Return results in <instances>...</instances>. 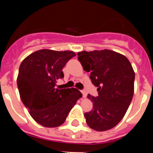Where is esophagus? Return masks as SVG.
<instances>
[{
	"label": "esophagus",
	"instance_id": "1",
	"mask_svg": "<svg viewBox=\"0 0 153 153\" xmlns=\"http://www.w3.org/2000/svg\"><path fill=\"white\" fill-rule=\"evenodd\" d=\"M81 93H82V94H83V98H85V97H86V92H85L84 90H81Z\"/></svg>",
	"mask_w": 153,
	"mask_h": 153
}]
</instances>
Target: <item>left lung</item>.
Here are the masks:
<instances>
[{
	"label": "left lung",
	"instance_id": "8db88e82",
	"mask_svg": "<svg viewBox=\"0 0 153 153\" xmlns=\"http://www.w3.org/2000/svg\"><path fill=\"white\" fill-rule=\"evenodd\" d=\"M78 60L97 87L99 96L88 94L93 109L85 113L86 123L96 131H106L122 120L134 93L135 73L124 55L110 50L77 53Z\"/></svg>",
	"mask_w": 153,
	"mask_h": 153
}]
</instances>
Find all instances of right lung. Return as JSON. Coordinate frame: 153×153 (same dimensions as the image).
Returning <instances> with one entry per match:
<instances>
[{"mask_svg": "<svg viewBox=\"0 0 153 153\" xmlns=\"http://www.w3.org/2000/svg\"><path fill=\"white\" fill-rule=\"evenodd\" d=\"M73 51L40 50L22 61L17 76V87L21 100L32 118L43 126L53 128L65 122L69 113L82 93L75 88H56L63 79L62 71Z\"/></svg>", "mask_w": 153, "mask_h": 153, "instance_id": "right-lung-1", "label": "right lung"}]
</instances>
